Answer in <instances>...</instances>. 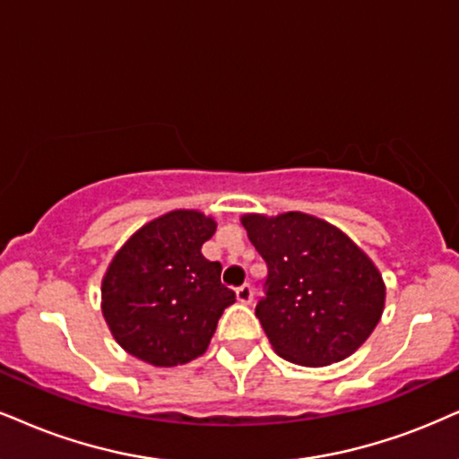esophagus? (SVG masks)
Wrapping results in <instances>:
<instances>
[{
    "label": "esophagus",
    "mask_w": 459,
    "mask_h": 459,
    "mask_svg": "<svg viewBox=\"0 0 459 459\" xmlns=\"http://www.w3.org/2000/svg\"><path fill=\"white\" fill-rule=\"evenodd\" d=\"M236 299H238L240 304H251L253 302V290L248 285H242L236 290Z\"/></svg>",
    "instance_id": "obj_1"
}]
</instances>
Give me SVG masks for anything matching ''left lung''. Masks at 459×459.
Segmentation results:
<instances>
[{
	"instance_id": "8db88e82",
	"label": "left lung",
	"mask_w": 459,
	"mask_h": 459,
	"mask_svg": "<svg viewBox=\"0 0 459 459\" xmlns=\"http://www.w3.org/2000/svg\"><path fill=\"white\" fill-rule=\"evenodd\" d=\"M240 223L268 264L255 315L276 355L319 368L355 353L385 308V282L375 262L313 214L248 212Z\"/></svg>"
}]
</instances>
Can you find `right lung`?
Returning a JSON list of instances; mask_svg holds the SVG:
<instances>
[{
    "instance_id": "1",
    "label": "right lung",
    "mask_w": 459,
    "mask_h": 459,
    "mask_svg": "<svg viewBox=\"0 0 459 459\" xmlns=\"http://www.w3.org/2000/svg\"><path fill=\"white\" fill-rule=\"evenodd\" d=\"M217 221L169 211L144 223L112 257L101 279V315L129 355L157 368L200 358L219 316L236 302L221 285V264L202 255Z\"/></svg>"
}]
</instances>
